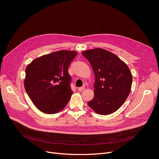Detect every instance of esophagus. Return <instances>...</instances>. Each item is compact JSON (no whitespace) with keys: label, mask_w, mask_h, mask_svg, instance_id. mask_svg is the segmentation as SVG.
<instances>
[{"label":"esophagus","mask_w":159,"mask_h":159,"mask_svg":"<svg viewBox=\"0 0 159 159\" xmlns=\"http://www.w3.org/2000/svg\"><path fill=\"white\" fill-rule=\"evenodd\" d=\"M85 89V88L84 87H80V88H78V91H83Z\"/></svg>","instance_id":"1"}]
</instances>
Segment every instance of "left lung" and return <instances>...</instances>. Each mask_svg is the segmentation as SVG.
Wrapping results in <instances>:
<instances>
[{
	"instance_id": "obj_1",
	"label": "left lung",
	"mask_w": 159,
	"mask_h": 159,
	"mask_svg": "<svg viewBox=\"0 0 159 159\" xmlns=\"http://www.w3.org/2000/svg\"><path fill=\"white\" fill-rule=\"evenodd\" d=\"M82 54L89 61L95 77L94 97L88 105L99 115L115 112L131 91L132 74L128 65L102 48L86 50Z\"/></svg>"
}]
</instances>
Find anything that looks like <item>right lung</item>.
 Here are the masks:
<instances>
[{
    "mask_svg": "<svg viewBox=\"0 0 159 159\" xmlns=\"http://www.w3.org/2000/svg\"><path fill=\"white\" fill-rule=\"evenodd\" d=\"M77 54L61 50L36 58L26 66L24 88L40 111L55 114L68 103L73 93L68 66Z\"/></svg>",
    "mask_w": 159,
    "mask_h": 159,
    "instance_id": "right-lung-1",
    "label": "right lung"
}]
</instances>
